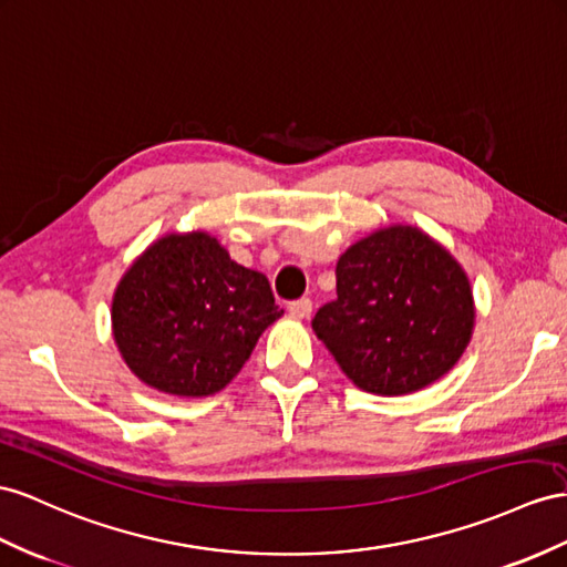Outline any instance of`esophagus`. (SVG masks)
I'll list each match as a JSON object with an SVG mask.
<instances>
[{
    "label": "esophagus",
    "mask_w": 567,
    "mask_h": 567,
    "mask_svg": "<svg viewBox=\"0 0 567 567\" xmlns=\"http://www.w3.org/2000/svg\"><path fill=\"white\" fill-rule=\"evenodd\" d=\"M311 309H313L311 299H297V301L289 303V316H292V318H309Z\"/></svg>",
    "instance_id": "esophagus-1"
}]
</instances>
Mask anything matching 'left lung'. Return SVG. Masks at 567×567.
Returning a JSON list of instances; mask_svg holds the SVG:
<instances>
[{"label": "left lung", "mask_w": 567, "mask_h": 567, "mask_svg": "<svg viewBox=\"0 0 567 567\" xmlns=\"http://www.w3.org/2000/svg\"><path fill=\"white\" fill-rule=\"evenodd\" d=\"M338 299L313 330L357 388L408 395L457 364L474 330L467 272L412 225L375 229L336 268Z\"/></svg>", "instance_id": "obj_1"}]
</instances>
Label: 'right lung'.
I'll return each mask as SVG.
<instances>
[{"label": "right lung", "instance_id": "1", "mask_svg": "<svg viewBox=\"0 0 567 567\" xmlns=\"http://www.w3.org/2000/svg\"><path fill=\"white\" fill-rule=\"evenodd\" d=\"M280 316L266 275L235 264L208 231L151 244L112 299V332L126 367L177 398L223 390Z\"/></svg>", "mask_w": 567, "mask_h": 567}]
</instances>
